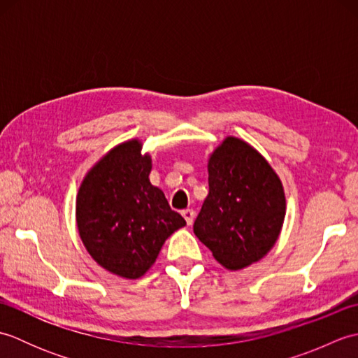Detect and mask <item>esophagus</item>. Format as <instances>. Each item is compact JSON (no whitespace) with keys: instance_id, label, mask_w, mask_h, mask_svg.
Wrapping results in <instances>:
<instances>
[{"instance_id":"esophagus-1","label":"esophagus","mask_w":358,"mask_h":358,"mask_svg":"<svg viewBox=\"0 0 358 358\" xmlns=\"http://www.w3.org/2000/svg\"><path fill=\"white\" fill-rule=\"evenodd\" d=\"M181 215L185 217V220H186V223L191 226L192 223H194V218H195V212L192 210V209H185L183 212H181Z\"/></svg>"}]
</instances>
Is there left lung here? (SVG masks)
Returning <instances> with one entry per match:
<instances>
[{"instance_id":"obj_1","label":"left lung","mask_w":358,"mask_h":358,"mask_svg":"<svg viewBox=\"0 0 358 358\" xmlns=\"http://www.w3.org/2000/svg\"><path fill=\"white\" fill-rule=\"evenodd\" d=\"M209 192L194 234L229 271L260 262L275 246L286 217L277 172L260 152L226 136L208 159Z\"/></svg>"}]
</instances>
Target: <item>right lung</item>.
<instances>
[{
  "label": "right lung",
  "mask_w": 358,
  "mask_h": 358,
  "mask_svg": "<svg viewBox=\"0 0 358 358\" xmlns=\"http://www.w3.org/2000/svg\"><path fill=\"white\" fill-rule=\"evenodd\" d=\"M143 141L126 140L90 167L75 204L80 238L96 264L136 280L158 258L164 241L186 226L162 189L152 186V157Z\"/></svg>",
  "instance_id": "obj_1"
}]
</instances>
